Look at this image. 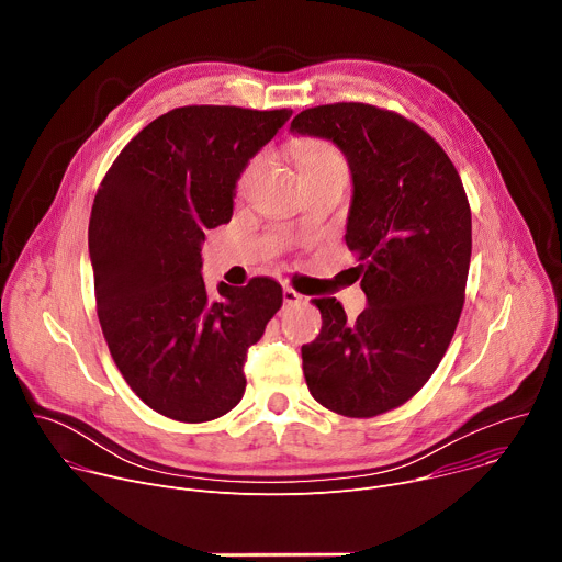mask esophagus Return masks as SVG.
<instances>
[{"mask_svg": "<svg viewBox=\"0 0 562 562\" xmlns=\"http://www.w3.org/2000/svg\"><path fill=\"white\" fill-rule=\"evenodd\" d=\"M282 300H284V304H297V302H302V295L297 291L284 286L282 289Z\"/></svg>", "mask_w": 562, "mask_h": 562, "instance_id": "esophagus-1", "label": "esophagus"}]
</instances>
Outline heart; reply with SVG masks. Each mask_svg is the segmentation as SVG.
<instances>
[{
	"mask_svg": "<svg viewBox=\"0 0 562 562\" xmlns=\"http://www.w3.org/2000/svg\"><path fill=\"white\" fill-rule=\"evenodd\" d=\"M295 159H297V165H300L304 176L345 165L340 153L336 148H331L329 144H323V142H302V144H297L295 146ZM256 173H258V165H254L243 176V180H239V189H249L254 178H256Z\"/></svg>",
	"mask_w": 562,
	"mask_h": 562,
	"instance_id": "b5f03b06",
	"label": "heart"
}]
</instances>
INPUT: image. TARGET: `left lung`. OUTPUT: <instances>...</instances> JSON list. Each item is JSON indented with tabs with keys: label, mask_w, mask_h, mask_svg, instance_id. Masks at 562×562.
Returning a JSON list of instances; mask_svg holds the SVG:
<instances>
[{
	"label": "left lung",
	"mask_w": 562,
	"mask_h": 562,
	"mask_svg": "<svg viewBox=\"0 0 562 562\" xmlns=\"http://www.w3.org/2000/svg\"><path fill=\"white\" fill-rule=\"evenodd\" d=\"M291 133L334 142L347 157L345 243L367 295L353 323L336 297L315 300L323 331L302 345L306 386L336 414L371 418L420 391L453 338L471 260L469 202L440 144L395 113L315 106Z\"/></svg>",
	"instance_id": "1"
}]
</instances>
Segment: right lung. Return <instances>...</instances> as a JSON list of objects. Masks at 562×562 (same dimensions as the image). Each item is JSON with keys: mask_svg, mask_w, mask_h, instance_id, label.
<instances>
[{"mask_svg": "<svg viewBox=\"0 0 562 562\" xmlns=\"http://www.w3.org/2000/svg\"><path fill=\"white\" fill-rule=\"evenodd\" d=\"M291 109L182 106L153 120L117 155L95 195L89 256L111 356L144 403L180 423H206L245 395V364L282 286L202 278L204 231L226 224L249 159Z\"/></svg>", "mask_w": 562, "mask_h": 562, "instance_id": "1", "label": "right lung"}]
</instances>
